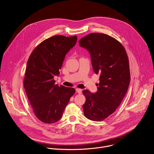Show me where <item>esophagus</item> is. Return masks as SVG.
Here are the masks:
<instances>
[{
	"instance_id": "obj_1",
	"label": "esophagus",
	"mask_w": 154,
	"mask_h": 154,
	"mask_svg": "<svg viewBox=\"0 0 154 154\" xmlns=\"http://www.w3.org/2000/svg\"><path fill=\"white\" fill-rule=\"evenodd\" d=\"M75 91H76V92H77V93H79V94H81L82 93V89H79V88H76L75 89Z\"/></svg>"
}]
</instances>
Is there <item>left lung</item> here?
Returning a JSON list of instances; mask_svg holds the SVG:
<instances>
[{"label": "left lung", "instance_id": "left-lung-1", "mask_svg": "<svg viewBox=\"0 0 154 154\" xmlns=\"http://www.w3.org/2000/svg\"><path fill=\"white\" fill-rule=\"evenodd\" d=\"M79 45L89 51L94 71L100 75L95 93L83 91L84 115L89 120L101 121L120 106L128 91L131 80L128 55L118 40L103 33L83 37Z\"/></svg>", "mask_w": 154, "mask_h": 154}]
</instances>
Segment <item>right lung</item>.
I'll use <instances>...</instances> for the list:
<instances>
[{
    "instance_id": "1",
    "label": "right lung",
    "mask_w": 154,
    "mask_h": 154,
    "mask_svg": "<svg viewBox=\"0 0 154 154\" xmlns=\"http://www.w3.org/2000/svg\"><path fill=\"white\" fill-rule=\"evenodd\" d=\"M76 35H58L49 37L37 45L26 64L24 88L36 117L45 123L59 121L75 89L55 85L68 51L75 45Z\"/></svg>"
}]
</instances>
